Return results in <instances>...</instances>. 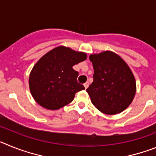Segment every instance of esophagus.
I'll return each mask as SVG.
<instances>
[{"mask_svg":"<svg viewBox=\"0 0 156 156\" xmlns=\"http://www.w3.org/2000/svg\"><path fill=\"white\" fill-rule=\"evenodd\" d=\"M83 86H84L85 89H87V87H88V86H89V83H88V82L85 83L84 84H83Z\"/></svg>","mask_w":156,"mask_h":156,"instance_id":"obj_1","label":"esophagus"}]
</instances>
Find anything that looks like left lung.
<instances>
[{
    "label": "left lung",
    "instance_id": "left-lung-1",
    "mask_svg": "<svg viewBox=\"0 0 156 156\" xmlns=\"http://www.w3.org/2000/svg\"><path fill=\"white\" fill-rule=\"evenodd\" d=\"M94 81L87 89L94 105L101 112L115 115L126 109L136 92L131 70L119 55L111 51L91 55Z\"/></svg>",
    "mask_w": 156,
    "mask_h": 156
}]
</instances>
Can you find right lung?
Segmentation results:
<instances>
[{
  "label": "right lung",
  "instance_id": "right-lung-1",
  "mask_svg": "<svg viewBox=\"0 0 156 156\" xmlns=\"http://www.w3.org/2000/svg\"><path fill=\"white\" fill-rule=\"evenodd\" d=\"M87 58L86 54L58 47L43 56L30 75V89L34 100L50 110H57L73 100L84 87L77 82L78 72L73 66Z\"/></svg>",
  "mask_w": 156,
  "mask_h": 156
}]
</instances>
